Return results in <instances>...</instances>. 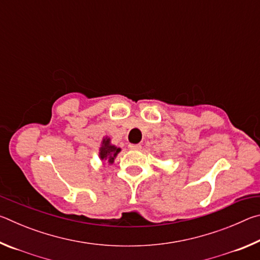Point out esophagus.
<instances>
[{
	"mask_svg": "<svg viewBox=\"0 0 260 260\" xmlns=\"http://www.w3.org/2000/svg\"><path fill=\"white\" fill-rule=\"evenodd\" d=\"M128 148L131 149V150H140L141 144H129Z\"/></svg>",
	"mask_w": 260,
	"mask_h": 260,
	"instance_id": "1",
	"label": "esophagus"
}]
</instances>
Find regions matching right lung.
Listing matches in <instances>:
<instances>
[{
	"label": "right lung",
	"mask_w": 260,
	"mask_h": 260,
	"mask_svg": "<svg viewBox=\"0 0 260 260\" xmlns=\"http://www.w3.org/2000/svg\"><path fill=\"white\" fill-rule=\"evenodd\" d=\"M120 150H121L120 148H118L111 143L110 138L105 136V138H103L102 142H101L99 157L101 160H103L105 162H108L109 165H111L113 164L114 158L117 157V155L120 152Z\"/></svg>",
	"instance_id": "add662e5"
}]
</instances>
